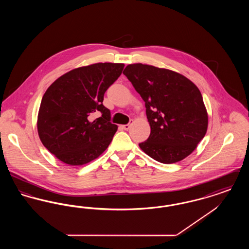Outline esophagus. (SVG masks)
<instances>
[{
	"label": "esophagus",
	"instance_id": "obj_1",
	"mask_svg": "<svg viewBox=\"0 0 249 249\" xmlns=\"http://www.w3.org/2000/svg\"><path fill=\"white\" fill-rule=\"evenodd\" d=\"M132 122H133V121H132V120H130V123H129V124H126V125H122V126H121V128H122L123 130H129V129H130V125L132 124Z\"/></svg>",
	"mask_w": 249,
	"mask_h": 249
}]
</instances>
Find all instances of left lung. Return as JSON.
Wrapping results in <instances>:
<instances>
[{
	"instance_id": "obj_1",
	"label": "left lung",
	"mask_w": 249,
	"mask_h": 249,
	"mask_svg": "<svg viewBox=\"0 0 249 249\" xmlns=\"http://www.w3.org/2000/svg\"><path fill=\"white\" fill-rule=\"evenodd\" d=\"M123 73L142 97L150 135L139 146L155 160L171 164L191 154L204 137L208 116L196 85L184 75L152 65H128Z\"/></svg>"
}]
</instances>
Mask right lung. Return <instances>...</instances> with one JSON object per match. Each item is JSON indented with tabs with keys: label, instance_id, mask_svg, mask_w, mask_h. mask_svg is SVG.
I'll list each match as a JSON object with an SVG mask.
<instances>
[{
	"label": "right lung",
	"instance_id": "right-lung-1",
	"mask_svg": "<svg viewBox=\"0 0 249 249\" xmlns=\"http://www.w3.org/2000/svg\"><path fill=\"white\" fill-rule=\"evenodd\" d=\"M123 68V63L110 62L79 67L61 75L47 89L37 130L41 142L59 160L83 165L108 147L118 126L110 122L104 95Z\"/></svg>",
	"mask_w": 249,
	"mask_h": 249
}]
</instances>
